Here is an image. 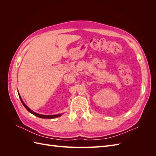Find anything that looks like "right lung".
Masks as SVG:
<instances>
[{
	"label": "right lung",
	"mask_w": 156,
	"mask_h": 156,
	"mask_svg": "<svg viewBox=\"0 0 156 156\" xmlns=\"http://www.w3.org/2000/svg\"><path fill=\"white\" fill-rule=\"evenodd\" d=\"M20 96V100H21V102H22V103H23V106H24L25 108H26V109L29 111V112H30V113H32V114H33L34 115H35V116H37V117H39V118H41V119H55V118H57V117H59V116H60L61 115H62V114H59V115H40V114H37V113H36V112H34V111H32V110H30V108L28 107L24 103H23V100H22V99H21V98L20 97V96Z\"/></svg>",
	"instance_id": "right-lung-1"
}]
</instances>
